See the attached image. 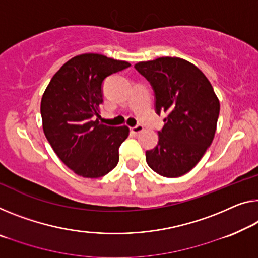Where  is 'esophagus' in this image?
<instances>
[{"mask_svg":"<svg viewBox=\"0 0 258 258\" xmlns=\"http://www.w3.org/2000/svg\"><path fill=\"white\" fill-rule=\"evenodd\" d=\"M143 125H141V124H137V125H135V126H132V128H130V132H132L133 134H140V133H142L143 132Z\"/></svg>","mask_w":258,"mask_h":258,"instance_id":"1","label":"esophagus"}]
</instances>
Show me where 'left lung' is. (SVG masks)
I'll return each mask as SVG.
<instances>
[{"label":"left lung","mask_w":258,"mask_h":258,"mask_svg":"<svg viewBox=\"0 0 258 258\" xmlns=\"http://www.w3.org/2000/svg\"><path fill=\"white\" fill-rule=\"evenodd\" d=\"M135 68L154 91L157 114L166 113L154 149L146 151L150 168L165 177L191 170L213 141L220 104L205 75L179 57L138 62Z\"/></svg>","instance_id":"obj_1"}]
</instances>
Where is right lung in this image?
<instances>
[{
  "mask_svg": "<svg viewBox=\"0 0 258 258\" xmlns=\"http://www.w3.org/2000/svg\"><path fill=\"white\" fill-rule=\"evenodd\" d=\"M128 67L105 55L82 54L64 63L45 90L43 133L57 157L79 176L101 177L117 165L129 128L100 123L99 106L104 79Z\"/></svg>",
  "mask_w": 258,
  "mask_h": 258,
  "instance_id": "right-lung-1",
  "label": "right lung"
}]
</instances>
